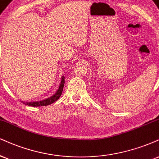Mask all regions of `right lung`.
Here are the masks:
<instances>
[{"label":"right lung","mask_w":159,"mask_h":159,"mask_svg":"<svg viewBox=\"0 0 159 159\" xmlns=\"http://www.w3.org/2000/svg\"><path fill=\"white\" fill-rule=\"evenodd\" d=\"M64 83H65V77L62 76L61 83H60V85L59 86V89L57 91L54 95L52 96V97L48 98V99H44V100L42 101H38V102H22L23 104H25V105H29V106L32 107H39V106H46V105H51V104L54 103V102H56L57 99L60 98V96L62 94V90H63L64 87Z\"/></svg>","instance_id":"1"}]
</instances>
